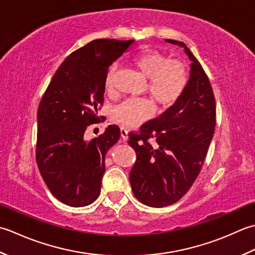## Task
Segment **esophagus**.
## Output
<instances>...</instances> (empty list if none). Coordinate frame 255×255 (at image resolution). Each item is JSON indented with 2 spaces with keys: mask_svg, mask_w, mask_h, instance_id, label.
Here are the masks:
<instances>
[{
  "mask_svg": "<svg viewBox=\"0 0 255 255\" xmlns=\"http://www.w3.org/2000/svg\"><path fill=\"white\" fill-rule=\"evenodd\" d=\"M120 131H121V137L124 139V141H127V139H128V129L124 127H121Z\"/></svg>",
  "mask_w": 255,
  "mask_h": 255,
  "instance_id": "esophagus-1",
  "label": "esophagus"
}]
</instances>
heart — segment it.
<instances>
[{"instance_id":"obj_1","label":"heart","mask_w":255,"mask_h":255,"mask_svg":"<svg viewBox=\"0 0 255 255\" xmlns=\"http://www.w3.org/2000/svg\"><path fill=\"white\" fill-rule=\"evenodd\" d=\"M133 66L148 78L147 90L160 107L169 108L177 102L188 84V71L183 61L168 58L158 50L146 48L132 59ZM116 66L109 68L105 79L107 91L113 90ZM154 105L148 99H128L113 109V120L124 127H136L154 114Z\"/></svg>"}]
</instances>
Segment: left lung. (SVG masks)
Segmentation results:
<instances>
[{"label":"left lung","mask_w":255,"mask_h":255,"mask_svg":"<svg viewBox=\"0 0 255 255\" xmlns=\"http://www.w3.org/2000/svg\"><path fill=\"white\" fill-rule=\"evenodd\" d=\"M190 60V79L175 105L159 117L129 132L136 153L129 171L134 196L142 204L162 208L177 202L193 186L204 165L216 127V99L209 78L184 43ZM154 138V147L149 139Z\"/></svg>","instance_id":"1"}]
</instances>
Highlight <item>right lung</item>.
Instances as JSON below:
<instances>
[{
  "mask_svg": "<svg viewBox=\"0 0 255 255\" xmlns=\"http://www.w3.org/2000/svg\"><path fill=\"white\" fill-rule=\"evenodd\" d=\"M134 40L96 39L71 53L57 69L37 111L36 162L50 193L70 207L100 195L105 157L120 138L118 126L90 141L87 128L100 122L109 67Z\"/></svg>",
  "mask_w": 255,
  "mask_h": 255,
  "instance_id": "1",
  "label": "right lung"
}]
</instances>
